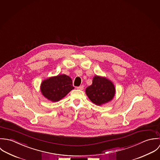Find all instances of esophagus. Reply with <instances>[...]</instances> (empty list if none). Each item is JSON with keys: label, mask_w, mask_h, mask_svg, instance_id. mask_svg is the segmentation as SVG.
<instances>
[{"label": "esophagus", "mask_w": 160, "mask_h": 160, "mask_svg": "<svg viewBox=\"0 0 160 160\" xmlns=\"http://www.w3.org/2000/svg\"><path fill=\"white\" fill-rule=\"evenodd\" d=\"M83 88H84L83 85H81V86H80V87H77V89H78V90H83Z\"/></svg>", "instance_id": "34e87169"}]
</instances>
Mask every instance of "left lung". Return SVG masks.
I'll list each match as a JSON object with an SVG mask.
<instances>
[{
  "mask_svg": "<svg viewBox=\"0 0 160 160\" xmlns=\"http://www.w3.org/2000/svg\"><path fill=\"white\" fill-rule=\"evenodd\" d=\"M86 94L96 105H102L112 99L116 89L111 81L105 77L95 76L92 85L86 88Z\"/></svg>",
  "mask_w": 160,
  "mask_h": 160,
  "instance_id": "8db88e82",
  "label": "left lung"
}]
</instances>
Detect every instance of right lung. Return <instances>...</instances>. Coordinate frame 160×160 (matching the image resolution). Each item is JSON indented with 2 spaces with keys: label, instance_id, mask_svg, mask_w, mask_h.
<instances>
[{
  "label": "right lung",
  "instance_id": "obj_1",
  "mask_svg": "<svg viewBox=\"0 0 160 160\" xmlns=\"http://www.w3.org/2000/svg\"><path fill=\"white\" fill-rule=\"evenodd\" d=\"M73 88L71 78L65 74L50 77L41 84L42 95L52 102L59 101Z\"/></svg>",
  "mask_w": 160,
  "mask_h": 160
}]
</instances>
